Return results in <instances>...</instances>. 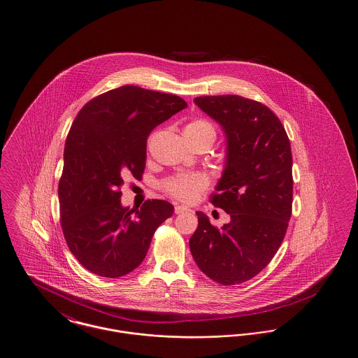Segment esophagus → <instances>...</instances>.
I'll return each mask as SVG.
<instances>
[{
	"label": "esophagus",
	"mask_w": 358,
	"mask_h": 358,
	"mask_svg": "<svg viewBox=\"0 0 358 358\" xmlns=\"http://www.w3.org/2000/svg\"><path fill=\"white\" fill-rule=\"evenodd\" d=\"M189 210H190L189 208H187V206H182V205H176V206H174V212H176V215L187 213Z\"/></svg>",
	"instance_id": "34e87169"
}]
</instances>
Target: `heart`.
Listing matches in <instances>:
<instances>
[{
  "label": "heart",
  "mask_w": 358,
  "mask_h": 358,
  "mask_svg": "<svg viewBox=\"0 0 358 358\" xmlns=\"http://www.w3.org/2000/svg\"><path fill=\"white\" fill-rule=\"evenodd\" d=\"M184 136L187 138H208L215 141L216 138V130L215 127L206 122V120H197L187 123L184 129ZM208 181L203 174H182V176H176L173 178H169L165 182V190L176 197L180 201L189 203L193 201L206 187Z\"/></svg>",
  "instance_id": "b5f03b06"
}]
</instances>
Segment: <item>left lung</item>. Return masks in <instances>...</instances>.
Masks as SVG:
<instances>
[{"label": "left lung", "instance_id": "1", "mask_svg": "<svg viewBox=\"0 0 358 358\" xmlns=\"http://www.w3.org/2000/svg\"><path fill=\"white\" fill-rule=\"evenodd\" d=\"M194 103L225 134V166L210 203L231 222L219 229L196 212L199 227L189 247L206 276L224 286L238 285L267 267L286 235L292 205L289 136L273 111L256 101L217 95Z\"/></svg>", "mask_w": 358, "mask_h": 358}]
</instances>
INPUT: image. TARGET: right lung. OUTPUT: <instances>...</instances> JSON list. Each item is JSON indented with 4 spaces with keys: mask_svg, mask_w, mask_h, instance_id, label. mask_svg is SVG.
Listing matches in <instances>:
<instances>
[{
    "mask_svg": "<svg viewBox=\"0 0 358 358\" xmlns=\"http://www.w3.org/2000/svg\"><path fill=\"white\" fill-rule=\"evenodd\" d=\"M185 107L177 95L122 85L85 104L72 122L59 181L60 222L69 251L88 271L120 278L136 270L155 229L173 215L164 200L123 206L120 187L127 177L141 180L148 136Z\"/></svg>",
    "mask_w": 358,
    "mask_h": 358,
    "instance_id": "right-lung-1",
    "label": "right lung"
}]
</instances>
